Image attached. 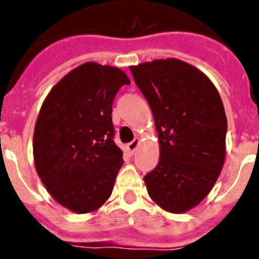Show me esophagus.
I'll return each mask as SVG.
<instances>
[{
  "label": "esophagus",
  "mask_w": 259,
  "mask_h": 259,
  "mask_svg": "<svg viewBox=\"0 0 259 259\" xmlns=\"http://www.w3.org/2000/svg\"><path fill=\"white\" fill-rule=\"evenodd\" d=\"M138 145H139V139H134L133 142H130L129 144L126 145V149L129 150L130 154H134L135 150H137Z\"/></svg>",
  "instance_id": "1"
}]
</instances>
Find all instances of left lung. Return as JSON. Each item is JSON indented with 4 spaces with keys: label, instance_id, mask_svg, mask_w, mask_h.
<instances>
[{
    "label": "left lung",
    "instance_id": "left-lung-1",
    "mask_svg": "<svg viewBox=\"0 0 259 259\" xmlns=\"http://www.w3.org/2000/svg\"><path fill=\"white\" fill-rule=\"evenodd\" d=\"M155 120L160 158L144 177L151 199L184 213L208 195L226 156L227 117L211 81L177 59L130 67Z\"/></svg>",
    "mask_w": 259,
    "mask_h": 259
}]
</instances>
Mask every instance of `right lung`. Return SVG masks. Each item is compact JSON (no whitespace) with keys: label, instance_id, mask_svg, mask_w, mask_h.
Listing matches in <instances>:
<instances>
[{"label":"right lung","instance_id":"1","mask_svg":"<svg viewBox=\"0 0 259 259\" xmlns=\"http://www.w3.org/2000/svg\"><path fill=\"white\" fill-rule=\"evenodd\" d=\"M130 80L113 66L86 62L62 77L41 106L33 159L56 202L75 213L98 209L113 192L122 165L114 143L113 103Z\"/></svg>","mask_w":259,"mask_h":259}]
</instances>
